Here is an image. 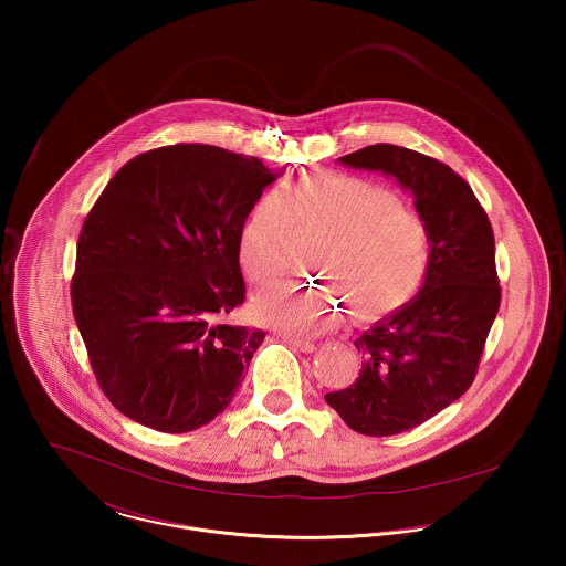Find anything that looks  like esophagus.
<instances>
[{
	"mask_svg": "<svg viewBox=\"0 0 566 566\" xmlns=\"http://www.w3.org/2000/svg\"><path fill=\"white\" fill-rule=\"evenodd\" d=\"M285 342H287L292 348L301 350V353H314V350H316V344H314L312 339H303V337H285Z\"/></svg>",
	"mask_w": 566,
	"mask_h": 566,
	"instance_id": "34e87169",
	"label": "esophagus"
}]
</instances>
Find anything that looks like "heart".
I'll return each mask as SVG.
<instances>
[{
  "instance_id": "heart-1",
  "label": "heart",
  "mask_w": 566,
  "mask_h": 566,
  "mask_svg": "<svg viewBox=\"0 0 566 566\" xmlns=\"http://www.w3.org/2000/svg\"><path fill=\"white\" fill-rule=\"evenodd\" d=\"M321 240L312 265L328 287L272 290L254 298V316L290 335H310L355 318L395 314L420 290L431 235L424 220L390 189L348 174H310L283 191H265L240 229V261L256 285L281 281L296 240Z\"/></svg>"
}]
</instances>
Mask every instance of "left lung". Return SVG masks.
I'll use <instances>...</instances> for the list:
<instances>
[{"label":"left lung","mask_w":566,"mask_h":566,"mask_svg":"<svg viewBox=\"0 0 566 566\" xmlns=\"http://www.w3.org/2000/svg\"><path fill=\"white\" fill-rule=\"evenodd\" d=\"M339 161L395 176L431 235L420 292L355 339L359 377L324 397L353 431L395 436L458 401L478 375L501 303L494 235L471 185L444 163L392 144Z\"/></svg>","instance_id":"8db88e82"}]
</instances>
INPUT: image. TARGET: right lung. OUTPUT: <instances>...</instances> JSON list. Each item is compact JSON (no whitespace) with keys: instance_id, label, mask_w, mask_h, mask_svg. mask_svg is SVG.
Instances as JSON below:
<instances>
[{"instance_id":"obj_1","label":"right lung","mask_w":566,"mask_h":566,"mask_svg":"<svg viewBox=\"0 0 566 566\" xmlns=\"http://www.w3.org/2000/svg\"><path fill=\"white\" fill-rule=\"evenodd\" d=\"M254 157L176 144L126 163L82 224L72 307L95 379L124 416L185 433L224 411L261 328L245 298L240 229L274 182Z\"/></svg>"}]
</instances>
